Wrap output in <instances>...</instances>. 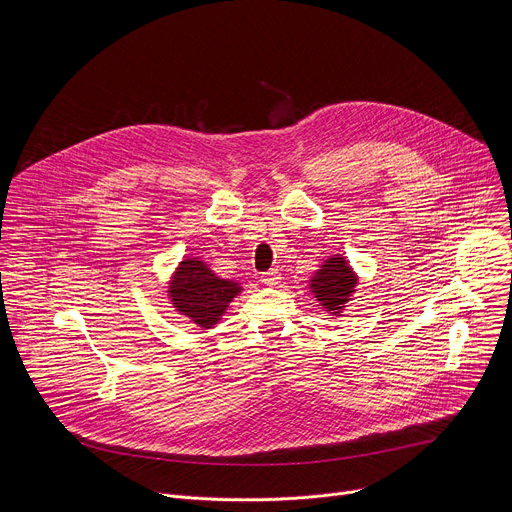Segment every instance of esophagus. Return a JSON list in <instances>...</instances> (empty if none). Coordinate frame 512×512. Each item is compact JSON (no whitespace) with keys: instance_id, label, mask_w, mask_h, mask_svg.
I'll use <instances>...</instances> for the list:
<instances>
[{"instance_id":"obj_1","label":"esophagus","mask_w":512,"mask_h":512,"mask_svg":"<svg viewBox=\"0 0 512 512\" xmlns=\"http://www.w3.org/2000/svg\"><path fill=\"white\" fill-rule=\"evenodd\" d=\"M261 281H263L265 285H269V287H275V285H279L281 275H279L277 269H271V271H267V273L261 275Z\"/></svg>"}]
</instances>
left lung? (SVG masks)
Here are the masks:
<instances>
[{"label":"left lung","instance_id":"1","mask_svg":"<svg viewBox=\"0 0 512 512\" xmlns=\"http://www.w3.org/2000/svg\"><path fill=\"white\" fill-rule=\"evenodd\" d=\"M356 285L358 275L342 255L328 257L310 279V291L316 302L332 316H342V310L354 296Z\"/></svg>","mask_w":512,"mask_h":512}]
</instances>
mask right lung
Segmentation results:
<instances>
[{
	"label": "right lung",
	"mask_w": 512,
	"mask_h": 512,
	"mask_svg": "<svg viewBox=\"0 0 512 512\" xmlns=\"http://www.w3.org/2000/svg\"><path fill=\"white\" fill-rule=\"evenodd\" d=\"M241 283L218 277L206 261L186 257L178 263L168 281V300L172 308L202 330L221 322L229 304L241 294Z\"/></svg>",
	"instance_id": "1"
}]
</instances>
